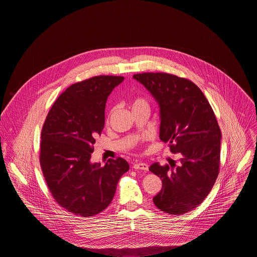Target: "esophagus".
I'll use <instances>...</instances> for the list:
<instances>
[{
    "label": "esophagus",
    "instance_id": "obj_1",
    "mask_svg": "<svg viewBox=\"0 0 257 257\" xmlns=\"http://www.w3.org/2000/svg\"><path fill=\"white\" fill-rule=\"evenodd\" d=\"M133 168H134L135 170H142V171H148V165H147V163H143V162L136 163V164H134Z\"/></svg>",
    "mask_w": 257,
    "mask_h": 257
}]
</instances>
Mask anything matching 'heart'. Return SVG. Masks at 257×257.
<instances>
[{
  "label": "heart",
  "mask_w": 257,
  "mask_h": 257,
  "mask_svg": "<svg viewBox=\"0 0 257 257\" xmlns=\"http://www.w3.org/2000/svg\"><path fill=\"white\" fill-rule=\"evenodd\" d=\"M144 104H146L147 105V101L146 98L144 97H136L134 100H133V107L135 106H138V105H144Z\"/></svg>",
  "instance_id": "obj_1"
}]
</instances>
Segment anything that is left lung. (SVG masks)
<instances>
[{"label":"left lung","mask_w":257,"mask_h":257,"mask_svg":"<svg viewBox=\"0 0 257 257\" xmlns=\"http://www.w3.org/2000/svg\"><path fill=\"white\" fill-rule=\"evenodd\" d=\"M160 106V139L179 153V165L153 164L149 171L162 179L154 204L170 215L197 207L220 172V129L207 98L192 81L165 72L135 74Z\"/></svg>","instance_id":"8db88e82"}]
</instances>
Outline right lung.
<instances>
[{
  "mask_svg": "<svg viewBox=\"0 0 257 257\" xmlns=\"http://www.w3.org/2000/svg\"><path fill=\"white\" fill-rule=\"evenodd\" d=\"M122 76L99 75L68 86L51 107L41 130L39 163L56 202L80 217H92L110 205L127 161L89 162L105 124V107Z\"/></svg>",
  "mask_w": 257,
  "mask_h": 257,
  "instance_id": "add662e5",
  "label": "right lung"
}]
</instances>
